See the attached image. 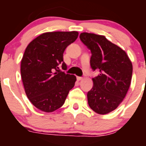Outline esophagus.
I'll return each mask as SVG.
<instances>
[{
	"instance_id": "esophagus-1",
	"label": "esophagus",
	"mask_w": 146,
	"mask_h": 146,
	"mask_svg": "<svg viewBox=\"0 0 146 146\" xmlns=\"http://www.w3.org/2000/svg\"><path fill=\"white\" fill-rule=\"evenodd\" d=\"M77 80H82V79H83V77H77Z\"/></svg>"
}]
</instances>
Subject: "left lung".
<instances>
[{
	"instance_id": "1",
	"label": "left lung",
	"mask_w": 146,
	"mask_h": 146,
	"mask_svg": "<svg viewBox=\"0 0 146 146\" xmlns=\"http://www.w3.org/2000/svg\"><path fill=\"white\" fill-rule=\"evenodd\" d=\"M81 42L91 50L94 86L88 92L89 107L100 115L116 109L126 96L132 76V64L126 52L104 36L82 33Z\"/></svg>"
}]
</instances>
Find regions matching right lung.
<instances>
[{
	"label": "right lung",
	"instance_id": "obj_1",
	"mask_svg": "<svg viewBox=\"0 0 146 146\" xmlns=\"http://www.w3.org/2000/svg\"><path fill=\"white\" fill-rule=\"evenodd\" d=\"M78 32H47L30 42L21 60V77L30 102L38 110L53 112L64 104L76 77L60 70L67 68L64 52Z\"/></svg>",
	"mask_w": 146,
	"mask_h": 146
}]
</instances>
